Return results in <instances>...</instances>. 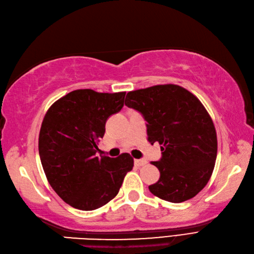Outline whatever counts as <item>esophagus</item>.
<instances>
[{
    "label": "esophagus",
    "instance_id": "esophagus-1",
    "mask_svg": "<svg viewBox=\"0 0 254 254\" xmlns=\"http://www.w3.org/2000/svg\"><path fill=\"white\" fill-rule=\"evenodd\" d=\"M134 164H135L136 166H138V167H139V166H144L145 164H147V161H146V160H140V159H139V160H135V161H134Z\"/></svg>",
    "mask_w": 254,
    "mask_h": 254
}]
</instances>
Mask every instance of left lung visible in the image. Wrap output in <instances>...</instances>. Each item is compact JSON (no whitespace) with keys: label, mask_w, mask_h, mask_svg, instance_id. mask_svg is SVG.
Returning <instances> with one entry per match:
<instances>
[{"label":"left lung","mask_w":254,"mask_h":254,"mask_svg":"<svg viewBox=\"0 0 254 254\" xmlns=\"http://www.w3.org/2000/svg\"><path fill=\"white\" fill-rule=\"evenodd\" d=\"M125 104L147 121L149 142L162 146V158L151 163L160 179L149 190L171 203L194 197L209 181L218 151L216 128L203 104L171 83L131 91Z\"/></svg>","instance_id":"1"}]
</instances>
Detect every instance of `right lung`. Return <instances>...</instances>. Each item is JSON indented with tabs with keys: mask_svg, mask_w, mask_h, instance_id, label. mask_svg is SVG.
Here are the masks:
<instances>
[{
	"mask_svg": "<svg viewBox=\"0 0 254 254\" xmlns=\"http://www.w3.org/2000/svg\"><path fill=\"white\" fill-rule=\"evenodd\" d=\"M126 92L71 91L44 117L38 151L48 183L76 209L94 210L118 194L134 160L128 153L99 158L97 145L110 116L123 107Z\"/></svg>",
	"mask_w": 254,
	"mask_h": 254,
	"instance_id": "obj_1",
	"label": "right lung"
}]
</instances>
